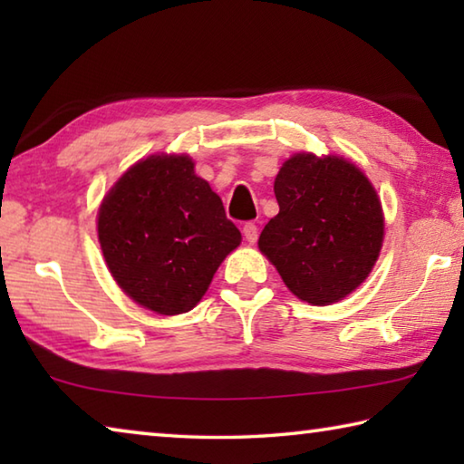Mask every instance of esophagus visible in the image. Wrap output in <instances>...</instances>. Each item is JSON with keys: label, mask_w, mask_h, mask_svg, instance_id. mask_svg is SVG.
Masks as SVG:
<instances>
[{"label": "esophagus", "mask_w": 464, "mask_h": 464, "mask_svg": "<svg viewBox=\"0 0 464 464\" xmlns=\"http://www.w3.org/2000/svg\"><path fill=\"white\" fill-rule=\"evenodd\" d=\"M243 237L247 239V243H256L257 241V225L256 223L243 225Z\"/></svg>", "instance_id": "obj_1"}]
</instances>
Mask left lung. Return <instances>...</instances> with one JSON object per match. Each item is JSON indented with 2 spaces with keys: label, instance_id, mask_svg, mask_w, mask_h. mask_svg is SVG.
Segmentation results:
<instances>
[{
  "label": "left lung",
  "instance_id": "1",
  "mask_svg": "<svg viewBox=\"0 0 464 464\" xmlns=\"http://www.w3.org/2000/svg\"><path fill=\"white\" fill-rule=\"evenodd\" d=\"M274 194L280 210L257 246L290 293L324 307L362 285L384 235L381 200L362 171L337 155L296 153L282 163Z\"/></svg>",
  "mask_w": 464,
  "mask_h": 464
}]
</instances>
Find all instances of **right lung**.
Here are the masks:
<instances>
[{
    "mask_svg": "<svg viewBox=\"0 0 464 464\" xmlns=\"http://www.w3.org/2000/svg\"><path fill=\"white\" fill-rule=\"evenodd\" d=\"M98 239L124 295L160 315H179L207 293L241 233L190 157L151 155L104 196Z\"/></svg>",
    "mask_w": 464,
    "mask_h": 464,
    "instance_id": "add662e5",
    "label": "right lung"
}]
</instances>
